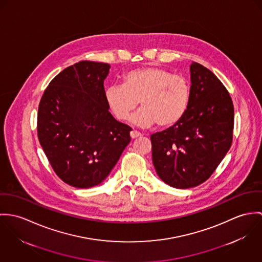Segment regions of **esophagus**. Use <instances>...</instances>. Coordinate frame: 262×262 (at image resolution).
I'll return each instance as SVG.
<instances>
[{
    "mask_svg": "<svg viewBox=\"0 0 262 262\" xmlns=\"http://www.w3.org/2000/svg\"><path fill=\"white\" fill-rule=\"evenodd\" d=\"M140 137H142V134L141 133H139L138 130H132L130 132V138L134 140V139H138V138H140Z\"/></svg>",
    "mask_w": 262,
    "mask_h": 262,
    "instance_id": "34e87169",
    "label": "esophagus"
}]
</instances>
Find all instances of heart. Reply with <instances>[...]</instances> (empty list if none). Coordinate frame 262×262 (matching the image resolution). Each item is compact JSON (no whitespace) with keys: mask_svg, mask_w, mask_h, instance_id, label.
<instances>
[{"mask_svg":"<svg viewBox=\"0 0 262 262\" xmlns=\"http://www.w3.org/2000/svg\"><path fill=\"white\" fill-rule=\"evenodd\" d=\"M190 99L189 81L161 67L130 70L123 75L122 85L105 90L107 106L119 120L128 119L140 101L143 110L133 121L142 126H173L185 116Z\"/></svg>","mask_w":262,"mask_h":262,"instance_id":"heart-1","label":"heart"}]
</instances>
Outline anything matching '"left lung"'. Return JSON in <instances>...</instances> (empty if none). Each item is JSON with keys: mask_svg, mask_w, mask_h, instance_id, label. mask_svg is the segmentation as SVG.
<instances>
[{"mask_svg": "<svg viewBox=\"0 0 262 262\" xmlns=\"http://www.w3.org/2000/svg\"><path fill=\"white\" fill-rule=\"evenodd\" d=\"M190 71L191 99L185 116L150 136L157 174L178 189L207 181L232 144L234 107L229 92L203 65L192 62Z\"/></svg>", "mask_w": 262, "mask_h": 262, "instance_id": "left-lung-1", "label": "left lung"}]
</instances>
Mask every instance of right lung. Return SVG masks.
I'll return each instance as SVG.
<instances>
[{"instance_id": "obj_1", "label": "right lung", "mask_w": 262, "mask_h": 262, "mask_svg": "<svg viewBox=\"0 0 262 262\" xmlns=\"http://www.w3.org/2000/svg\"><path fill=\"white\" fill-rule=\"evenodd\" d=\"M110 68L77 62L51 80L39 103L40 145L53 171L75 188L101 183L130 142L132 127L108 112L103 81Z\"/></svg>"}]
</instances>
